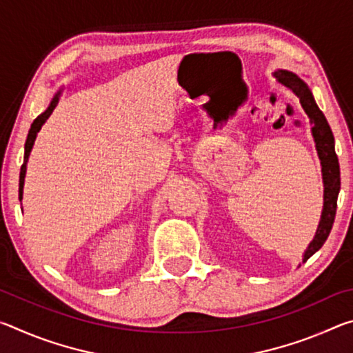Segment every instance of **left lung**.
Segmentation results:
<instances>
[{
  "label": "left lung",
  "instance_id": "8db88e82",
  "mask_svg": "<svg viewBox=\"0 0 353 353\" xmlns=\"http://www.w3.org/2000/svg\"><path fill=\"white\" fill-rule=\"evenodd\" d=\"M276 77L279 82H282L285 87H288L296 94L308 118L312 119V130L322 165V177H324V210H322L321 223L318 230H316L314 240L310 243L307 252L303 255V261H305L314 252H318L322 248V244L325 243L328 235H330L334 214H336V202L339 188H341V176H339V163L338 155L334 152V139L332 129L328 126L324 113L319 110L318 104L314 103V98L312 92H310V88L307 87V83L294 73L285 70L277 71Z\"/></svg>",
  "mask_w": 353,
  "mask_h": 353
}]
</instances>
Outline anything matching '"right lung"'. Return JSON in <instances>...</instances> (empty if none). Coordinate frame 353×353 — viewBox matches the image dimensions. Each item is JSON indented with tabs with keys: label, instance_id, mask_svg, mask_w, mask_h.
Masks as SVG:
<instances>
[{
	"label": "right lung",
	"instance_id": "add662e5",
	"mask_svg": "<svg viewBox=\"0 0 353 353\" xmlns=\"http://www.w3.org/2000/svg\"><path fill=\"white\" fill-rule=\"evenodd\" d=\"M59 98L56 97L54 99L51 101V104L48 109L41 113V115H39L37 118L34 119V123L31 124V129H29V134H28V139H26V145H25V163L21 165V171H20V188H19V193H20V199L23 198V183H25V174H26V163H28V159H29V154H31V149H32V145L35 141V137H37V132L40 130V128L43 126V123L48 119V117L51 115L52 110H54V107L57 104Z\"/></svg>",
	"mask_w": 353,
	"mask_h": 353
}]
</instances>
